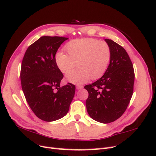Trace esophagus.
<instances>
[{"label": "esophagus", "mask_w": 156, "mask_h": 156, "mask_svg": "<svg viewBox=\"0 0 156 156\" xmlns=\"http://www.w3.org/2000/svg\"><path fill=\"white\" fill-rule=\"evenodd\" d=\"M76 88H77V89H78V90H79V89H81V88H83V85H77L76 86Z\"/></svg>", "instance_id": "esophagus-1"}]
</instances>
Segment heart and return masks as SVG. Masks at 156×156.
<instances>
[{
  "mask_svg": "<svg viewBox=\"0 0 156 156\" xmlns=\"http://www.w3.org/2000/svg\"><path fill=\"white\" fill-rule=\"evenodd\" d=\"M68 55L57 52L55 62L58 69L66 74L76 65L79 68L67 75L70 83L80 84L89 79L96 80L105 73L109 64L111 51L105 41L94 38L73 40L66 45Z\"/></svg>",
  "mask_w": 156,
  "mask_h": 156,
  "instance_id": "heart-1",
  "label": "heart"
}]
</instances>
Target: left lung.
<instances>
[{"label":"left lung","instance_id":"obj_1","mask_svg":"<svg viewBox=\"0 0 156 156\" xmlns=\"http://www.w3.org/2000/svg\"><path fill=\"white\" fill-rule=\"evenodd\" d=\"M105 41L111 51L109 65L100 79L84 88L88 92V115L94 120L108 124L119 119L128 106L133 92L135 72L126 51L114 41Z\"/></svg>","mask_w":156,"mask_h":156}]
</instances>
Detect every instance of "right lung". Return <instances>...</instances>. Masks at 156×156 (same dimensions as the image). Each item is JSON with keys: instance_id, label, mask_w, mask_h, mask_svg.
I'll list each match as a JSON object with an SVG mask.
<instances>
[{"instance_id": "1", "label": "right lung", "mask_w": 156, "mask_h": 156, "mask_svg": "<svg viewBox=\"0 0 156 156\" xmlns=\"http://www.w3.org/2000/svg\"><path fill=\"white\" fill-rule=\"evenodd\" d=\"M68 37L42 36L27 49L22 60V90L32 112L40 119L52 122L67 114L75 95L72 83L60 87L64 77L55 55Z\"/></svg>"}]
</instances>
